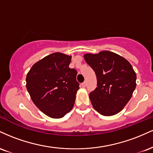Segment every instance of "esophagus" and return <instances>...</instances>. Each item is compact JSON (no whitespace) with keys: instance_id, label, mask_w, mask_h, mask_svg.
<instances>
[{"instance_id":"obj_1","label":"esophagus","mask_w":153,"mask_h":153,"mask_svg":"<svg viewBox=\"0 0 153 153\" xmlns=\"http://www.w3.org/2000/svg\"><path fill=\"white\" fill-rule=\"evenodd\" d=\"M82 86L83 87V88H85V86H86V82L84 81L83 82H82Z\"/></svg>"}]
</instances>
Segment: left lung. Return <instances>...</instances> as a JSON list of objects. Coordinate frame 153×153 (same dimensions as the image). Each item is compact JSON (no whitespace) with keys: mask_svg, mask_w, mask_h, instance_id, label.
Masks as SVG:
<instances>
[{"mask_svg":"<svg viewBox=\"0 0 153 153\" xmlns=\"http://www.w3.org/2000/svg\"><path fill=\"white\" fill-rule=\"evenodd\" d=\"M84 58L97 78V87L89 94L93 106L101 115L117 114L130 100L136 88V73L131 64L109 51L86 54Z\"/></svg>","mask_w":153,"mask_h":153,"instance_id":"obj_1","label":"left lung"}]
</instances>
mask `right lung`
<instances>
[{"instance_id": "right-lung-1", "label": "right lung", "mask_w": 153, "mask_h": 153, "mask_svg": "<svg viewBox=\"0 0 153 153\" xmlns=\"http://www.w3.org/2000/svg\"><path fill=\"white\" fill-rule=\"evenodd\" d=\"M71 56L51 54L31 67L26 88L34 103L51 118H62L71 111L79 89L77 71L70 68Z\"/></svg>"}]
</instances>
